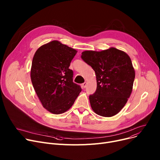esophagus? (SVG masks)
<instances>
[{"label": "esophagus", "mask_w": 160, "mask_h": 160, "mask_svg": "<svg viewBox=\"0 0 160 160\" xmlns=\"http://www.w3.org/2000/svg\"><path fill=\"white\" fill-rule=\"evenodd\" d=\"M86 86H87V82H84V83H83L82 84V88H86Z\"/></svg>", "instance_id": "obj_1"}]
</instances>
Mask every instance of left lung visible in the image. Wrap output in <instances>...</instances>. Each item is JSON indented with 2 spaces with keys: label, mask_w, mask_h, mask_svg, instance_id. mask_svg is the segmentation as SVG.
<instances>
[{
  "label": "left lung",
  "mask_w": 160,
  "mask_h": 160,
  "mask_svg": "<svg viewBox=\"0 0 160 160\" xmlns=\"http://www.w3.org/2000/svg\"><path fill=\"white\" fill-rule=\"evenodd\" d=\"M81 58L96 74L97 89L89 97L92 110L102 117L117 114L132 91L135 71L130 58L113 47L100 52L86 50Z\"/></svg>",
  "instance_id": "1"
}]
</instances>
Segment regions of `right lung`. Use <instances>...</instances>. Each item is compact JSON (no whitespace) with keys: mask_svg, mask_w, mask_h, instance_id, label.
Segmentation results:
<instances>
[{"mask_svg":"<svg viewBox=\"0 0 160 160\" xmlns=\"http://www.w3.org/2000/svg\"><path fill=\"white\" fill-rule=\"evenodd\" d=\"M77 52L54 40L40 47L33 56L32 85L42 105L50 113L61 114L68 110L82 91L72 82L73 71L69 68Z\"/></svg>","mask_w":160,"mask_h":160,"instance_id":"right-lung-1","label":"right lung"}]
</instances>
